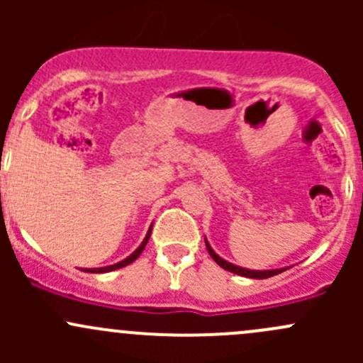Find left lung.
<instances>
[{
	"label": "left lung",
	"mask_w": 363,
	"mask_h": 363,
	"mask_svg": "<svg viewBox=\"0 0 363 363\" xmlns=\"http://www.w3.org/2000/svg\"><path fill=\"white\" fill-rule=\"evenodd\" d=\"M205 246H207L208 255L212 256V259H214V262L218 263L219 267H223V269L228 270V272L237 274V276L251 277V279H267V277H272V276H276V274H279V272H283V270H286V269H276V270H247V269H242V267H237V265H233V263L225 262V259H223L221 256L216 255L214 250H212V247L208 246L207 240H205Z\"/></svg>",
	"instance_id": "left-lung-1"
}]
</instances>
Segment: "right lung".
<instances>
[{"label": "right lung", "instance_id": "1", "mask_svg": "<svg viewBox=\"0 0 363 363\" xmlns=\"http://www.w3.org/2000/svg\"><path fill=\"white\" fill-rule=\"evenodd\" d=\"M152 228V226H151ZM151 228H149V232H147V235H145V239H144V242L140 244V246H138V250L135 251V252H131L130 256H128L126 259H123V262H119V263H116V265H108V267H101V269H84V272H91V274H104V272H111V270H117V269H123V267H126V265H130V263H133L135 259L138 258V256L142 255V251H144V247H145V244H147V240H149V237H151Z\"/></svg>", "mask_w": 363, "mask_h": 363}]
</instances>
